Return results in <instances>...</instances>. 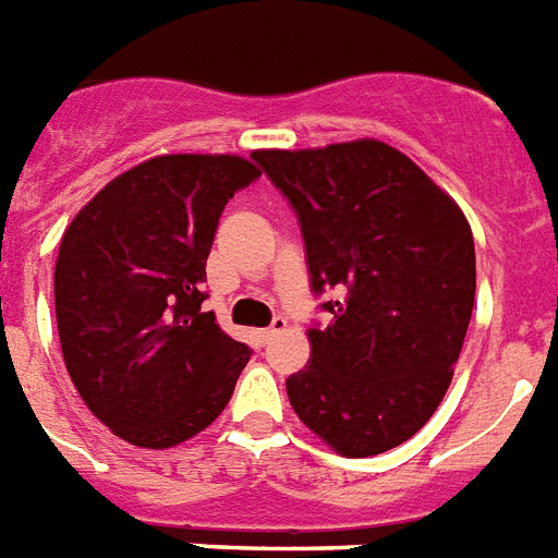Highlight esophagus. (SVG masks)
<instances>
[{
    "label": "esophagus",
    "mask_w": 558,
    "mask_h": 558,
    "mask_svg": "<svg viewBox=\"0 0 558 558\" xmlns=\"http://www.w3.org/2000/svg\"><path fill=\"white\" fill-rule=\"evenodd\" d=\"M283 329H287V318H283V315H278V318L271 320V326H266V329H260V332H257V338H260V343H269L271 338L283 332Z\"/></svg>",
    "instance_id": "esophagus-1"
}]
</instances>
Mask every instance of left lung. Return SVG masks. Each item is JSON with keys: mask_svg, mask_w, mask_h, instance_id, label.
Instances as JSON below:
<instances>
[{"mask_svg": "<svg viewBox=\"0 0 558 558\" xmlns=\"http://www.w3.org/2000/svg\"><path fill=\"white\" fill-rule=\"evenodd\" d=\"M301 223L312 292L310 364L287 378L298 418L347 459L387 452L438 410L475 298L459 203L381 140L252 151Z\"/></svg>", "mask_w": 558, "mask_h": 558, "instance_id": "obj_1", "label": "left lung"}]
</instances>
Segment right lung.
Returning <instances> with one entry per match:
<instances>
[{
	"mask_svg": "<svg viewBox=\"0 0 558 558\" xmlns=\"http://www.w3.org/2000/svg\"><path fill=\"white\" fill-rule=\"evenodd\" d=\"M257 177L238 154H162L114 177L62 234V357L122 441L166 450L229 404L252 350L201 310L203 280L226 203Z\"/></svg>",
	"mask_w": 558,
	"mask_h": 558,
	"instance_id": "right-lung-1",
	"label": "right lung"
}]
</instances>
